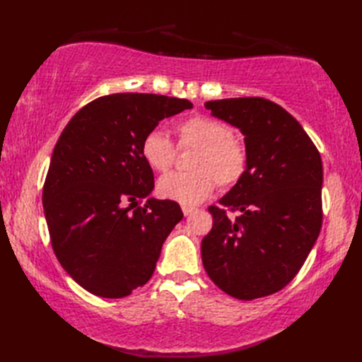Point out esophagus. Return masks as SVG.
Instances as JSON below:
<instances>
[{
  "instance_id": "34e87169",
  "label": "esophagus",
  "mask_w": 362,
  "mask_h": 362,
  "mask_svg": "<svg viewBox=\"0 0 362 362\" xmlns=\"http://www.w3.org/2000/svg\"><path fill=\"white\" fill-rule=\"evenodd\" d=\"M182 211H183V214H185V216H188V214H191L194 211V209L193 206H187V205H183L182 206Z\"/></svg>"
}]
</instances>
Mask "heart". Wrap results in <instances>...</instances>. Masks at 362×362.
<instances>
[{
  "mask_svg": "<svg viewBox=\"0 0 362 362\" xmlns=\"http://www.w3.org/2000/svg\"><path fill=\"white\" fill-rule=\"evenodd\" d=\"M182 149L197 152L189 161L193 173H173L158 180L160 196L180 205L194 206L209 197L216 180L221 187H233L247 169V149L232 136V129L216 118L196 115L177 126ZM141 156L153 171L166 173L175 160V148L163 130L153 129L143 138Z\"/></svg>",
  "mask_w": 362,
  "mask_h": 362,
  "instance_id": "b5f03b06",
  "label": "heart"
}]
</instances>
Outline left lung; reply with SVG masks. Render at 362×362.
<instances>
[{"label":"left lung","mask_w":362,"mask_h":362,"mask_svg":"<svg viewBox=\"0 0 362 362\" xmlns=\"http://www.w3.org/2000/svg\"><path fill=\"white\" fill-rule=\"evenodd\" d=\"M214 118L240 129L247 149L243 179L210 206L211 232L202 240V263L228 296H271L294 279L322 227L320 153L291 113L263 98L205 103ZM238 211L236 218L225 213Z\"/></svg>","instance_id":"left-lung-1"}]
</instances>
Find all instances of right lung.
<instances>
[{
	"instance_id": "1",
	"label": "right lung",
	"mask_w": 362,
	"mask_h": 362,
	"mask_svg": "<svg viewBox=\"0 0 362 362\" xmlns=\"http://www.w3.org/2000/svg\"><path fill=\"white\" fill-rule=\"evenodd\" d=\"M191 107L152 93L109 95L82 107L60 134L45 180V218L59 263L91 294L126 297L156 271L183 213L149 196L153 173L141 143L161 119Z\"/></svg>"
}]
</instances>
